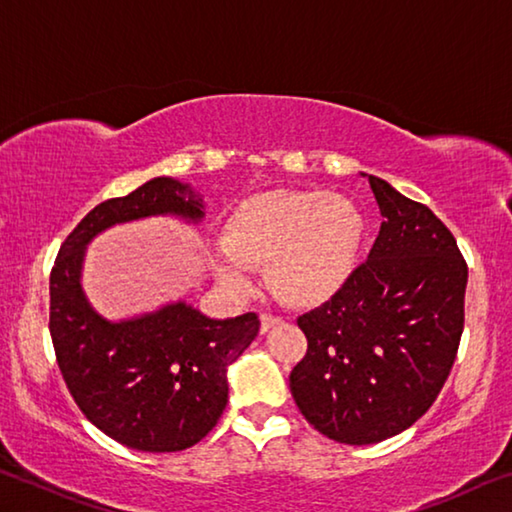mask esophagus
Wrapping results in <instances>:
<instances>
[{
    "label": "esophagus",
    "mask_w": 512,
    "mask_h": 512,
    "mask_svg": "<svg viewBox=\"0 0 512 512\" xmlns=\"http://www.w3.org/2000/svg\"><path fill=\"white\" fill-rule=\"evenodd\" d=\"M259 332L262 334H266V332H271L273 327H277V325H282V318H277V316H271V314H262L259 316Z\"/></svg>",
    "instance_id": "1"
}]
</instances>
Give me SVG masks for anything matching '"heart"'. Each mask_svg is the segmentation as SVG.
Instances as JSON below:
<instances>
[{
  "instance_id": "heart-1",
  "label": "heart",
  "mask_w": 512,
  "mask_h": 512,
  "mask_svg": "<svg viewBox=\"0 0 512 512\" xmlns=\"http://www.w3.org/2000/svg\"><path fill=\"white\" fill-rule=\"evenodd\" d=\"M366 221L348 196L302 189L246 198L230 212L221 246L207 255L212 275L232 296L253 284V266L264 264L266 284L293 307L332 300L357 268Z\"/></svg>"
}]
</instances>
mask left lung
Segmentation results:
<instances>
[{
	"mask_svg": "<svg viewBox=\"0 0 512 512\" xmlns=\"http://www.w3.org/2000/svg\"><path fill=\"white\" fill-rule=\"evenodd\" d=\"M384 216L350 282L298 318L309 348L291 370L300 413L343 445L397 436L427 413L463 334L467 266L427 205L361 173Z\"/></svg>",
	"mask_w": 512,
	"mask_h": 512,
	"instance_id": "8db88e82",
	"label": "left lung"
}]
</instances>
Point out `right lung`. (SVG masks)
I'll list each match as a JSON object with an SVG mask.
<instances>
[{"label": "right lung", "instance_id": "right-lung-1", "mask_svg": "<svg viewBox=\"0 0 512 512\" xmlns=\"http://www.w3.org/2000/svg\"><path fill=\"white\" fill-rule=\"evenodd\" d=\"M151 216L198 225L205 198L178 178L146 180L99 203L60 246L49 277V332L58 368L85 418L137 452H183L228 402V368L255 341L257 314L210 318L187 300L112 320L83 289L88 246L115 225Z\"/></svg>", "mask_w": 512, "mask_h": 512}]
</instances>
